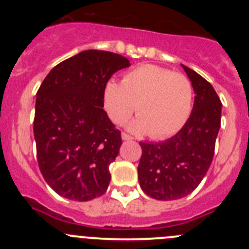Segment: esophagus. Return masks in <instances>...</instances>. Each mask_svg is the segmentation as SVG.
Wrapping results in <instances>:
<instances>
[{"label": "esophagus", "instance_id": "obj_1", "mask_svg": "<svg viewBox=\"0 0 249 249\" xmlns=\"http://www.w3.org/2000/svg\"><path fill=\"white\" fill-rule=\"evenodd\" d=\"M122 140L123 141H131L132 137L129 135H127V133H122Z\"/></svg>", "mask_w": 249, "mask_h": 249}]
</instances>
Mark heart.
Returning <instances> with one entry per match:
<instances>
[{
  "label": "heart",
  "instance_id": "b5f03b06",
  "mask_svg": "<svg viewBox=\"0 0 249 249\" xmlns=\"http://www.w3.org/2000/svg\"><path fill=\"white\" fill-rule=\"evenodd\" d=\"M193 87L184 74L156 65L133 68L122 82L111 80L103 89V105L111 121L123 124L136 109L128 124L135 133L155 140L169 137L182 128L192 111Z\"/></svg>",
  "mask_w": 249,
  "mask_h": 249
}]
</instances>
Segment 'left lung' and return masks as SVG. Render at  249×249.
Returning <instances> with one entry per match:
<instances>
[{"mask_svg":"<svg viewBox=\"0 0 249 249\" xmlns=\"http://www.w3.org/2000/svg\"><path fill=\"white\" fill-rule=\"evenodd\" d=\"M182 67L196 93L190 118L167 141L140 142V186L158 201L183 198L198 187L213 160L221 127L222 103L212 85L187 66Z\"/></svg>","mask_w":249,"mask_h":249,"instance_id":"obj_1","label":"left lung"}]
</instances>
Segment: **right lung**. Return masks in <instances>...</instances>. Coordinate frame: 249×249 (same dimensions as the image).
I'll list each match as a JSON object with an SVG mask.
<instances>
[{"label":"right lung","mask_w":249,"mask_h":249,"mask_svg":"<svg viewBox=\"0 0 249 249\" xmlns=\"http://www.w3.org/2000/svg\"><path fill=\"white\" fill-rule=\"evenodd\" d=\"M128 59L87 50L53 67L36 94L37 160L48 186L65 198L100 197L111 181L109 164L122 144L103 107V89Z\"/></svg>","instance_id":"obj_1"}]
</instances>
